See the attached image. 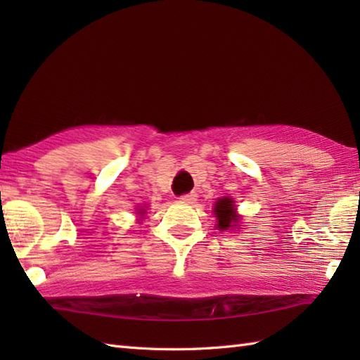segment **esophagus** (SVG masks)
I'll list each match as a JSON object with an SVG mask.
<instances>
[{
	"mask_svg": "<svg viewBox=\"0 0 360 360\" xmlns=\"http://www.w3.org/2000/svg\"><path fill=\"white\" fill-rule=\"evenodd\" d=\"M179 200L182 202H193L196 200V195L195 193H187V195H181Z\"/></svg>",
	"mask_w": 360,
	"mask_h": 360,
	"instance_id": "34e87169",
	"label": "esophagus"
}]
</instances>
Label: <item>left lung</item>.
<instances>
[{"instance_id":"8db88e82","label":"left lung","mask_w":360,"mask_h":360,"mask_svg":"<svg viewBox=\"0 0 360 360\" xmlns=\"http://www.w3.org/2000/svg\"><path fill=\"white\" fill-rule=\"evenodd\" d=\"M215 217L218 219L217 227L219 231H227L235 226L236 223V213H235V205L231 198H221L215 204Z\"/></svg>"}]
</instances>
